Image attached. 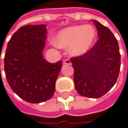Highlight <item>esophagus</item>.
Returning a JSON list of instances; mask_svg holds the SVG:
<instances>
[{
  "label": "esophagus",
  "instance_id": "esophagus-1",
  "mask_svg": "<svg viewBox=\"0 0 128 128\" xmlns=\"http://www.w3.org/2000/svg\"><path fill=\"white\" fill-rule=\"evenodd\" d=\"M64 64H70V61L69 59H66L64 60Z\"/></svg>",
  "mask_w": 128,
  "mask_h": 128
}]
</instances>
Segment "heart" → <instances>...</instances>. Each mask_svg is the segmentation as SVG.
<instances>
[{
	"instance_id": "1",
	"label": "heart",
	"mask_w": 128,
	"mask_h": 128,
	"mask_svg": "<svg viewBox=\"0 0 128 128\" xmlns=\"http://www.w3.org/2000/svg\"><path fill=\"white\" fill-rule=\"evenodd\" d=\"M95 29L90 25L76 26L61 30L55 39V44L59 48H67L70 46L73 55L86 53L92 47L96 39Z\"/></svg>"
}]
</instances>
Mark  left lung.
Listing matches in <instances>:
<instances>
[{
	"label": "left lung",
	"instance_id": "8db88e82",
	"mask_svg": "<svg viewBox=\"0 0 128 128\" xmlns=\"http://www.w3.org/2000/svg\"><path fill=\"white\" fill-rule=\"evenodd\" d=\"M99 39L82 55L70 58L74 68V84L80 95L98 98L116 82L120 68L118 41L107 27L94 20Z\"/></svg>",
	"mask_w": 128,
	"mask_h": 128
}]
</instances>
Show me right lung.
<instances>
[{
	"instance_id": "right-lung-1",
	"label": "right lung",
	"mask_w": 128,
	"mask_h": 128,
	"mask_svg": "<svg viewBox=\"0 0 128 128\" xmlns=\"http://www.w3.org/2000/svg\"><path fill=\"white\" fill-rule=\"evenodd\" d=\"M46 33L45 25L21 27L10 39L4 58L9 85L16 95L30 103L51 98L62 66L61 60L49 63L43 58Z\"/></svg>"
}]
</instances>
